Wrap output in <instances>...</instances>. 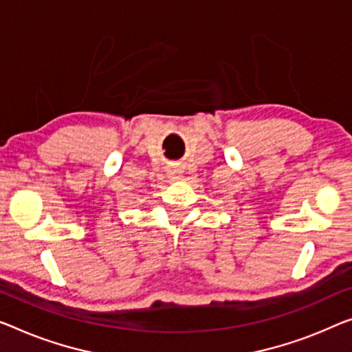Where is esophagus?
<instances>
[{
    "label": "esophagus",
    "mask_w": 352,
    "mask_h": 352,
    "mask_svg": "<svg viewBox=\"0 0 352 352\" xmlns=\"http://www.w3.org/2000/svg\"><path fill=\"white\" fill-rule=\"evenodd\" d=\"M169 177H172V178H180V177H182V172L178 170V169H170V170H169Z\"/></svg>",
    "instance_id": "34e87169"
}]
</instances>
